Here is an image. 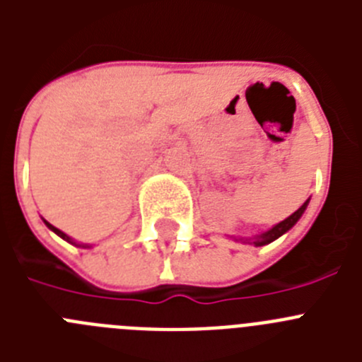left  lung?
I'll return each mask as SVG.
<instances>
[{
	"mask_svg": "<svg viewBox=\"0 0 362 362\" xmlns=\"http://www.w3.org/2000/svg\"><path fill=\"white\" fill-rule=\"evenodd\" d=\"M308 203H310V199H306L305 203H303V206H300V209H297L296 212L292 214V216L286 217V219L281 221V223H277L276 226H272L270 230L263 232V233H261V235H255V238H252V243H254L255 246H264V245H268V243L276 241L277 238H281L283 233L288 232V230L292 228L293 225H296L297 221L300 219V216L305 214V210H306V206H308Z\"/></svg>",
	"mask_w": 362,
	"mask_h": 362,
	"instance_id": "8db88e82",
	"label": "left lung"
}]
</instances>
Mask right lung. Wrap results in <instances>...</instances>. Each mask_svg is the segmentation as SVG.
Here are the masks:
<instances>
[{
    "label": "right lung",
    "instance_id": "obj_1",
    "mask_svg": "<svg viewBox=\"0 0 362 362\" xmlns=\"http://www.w3.org/2000/svg\"><path fill=\"white\" fill-rule=\"evenodd\" d=\"M43 221H45V219H43ZM45 225L49 226V228H50V230H52V232H54V233H57V235H59V238H62V239H65V241L72 243V245H76V246H83V248H88V245H78V243L74 241V239H72V238H69V235H66V233H65V232H62V230H59V228H56V226H52V225H50L49 221H45Z\"/></svg>",
    "mask_w": 362,
    "mask_h": 362
}]
</instances>
